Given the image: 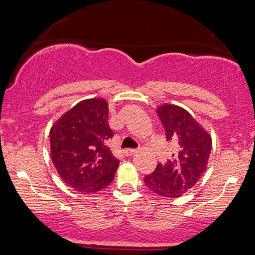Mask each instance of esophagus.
Wrapping results in <instances>:
<instances>
[{
    "instance_id": "esophagus-1",
    "label": "esophagus",
    "mask_w": 255,
    "mask_h": 255,
    "mask_svg": "<svg viewBox=\"0 0 255 255\" xmlns=\"http://www.w3.org/2000/svg\"><path fill=\"white\" fill-rule=\"evenodd\" d=\"M137 152L136 149H133V148H126L124 150V154L126 155V156H131V155H133Z\"/></svg>"
}]
</instances>
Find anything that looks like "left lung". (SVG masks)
<instances>
[{"mask_svg":"<svg viewBox=\"0 0 255 255\" xmlns=\"http://www.w3.org/2000/svg\"><path fill=\"white\" fill-rule=\"evenodd\" d=\"M157 116L165 129L166 139L174 144L171 159L144 178L150 191L165 198H176L195 185L207 169L211 152V137L187 110L163 105Z\"/></svg>","mask_w":255,"mask_h":255,"instance_id":"8db88e82","label":"left lung"}]
</instances>
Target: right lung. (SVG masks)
Returning a JSON list of instances; mask_svg holds the SVG:
<instances>
[{
    "mask_svg": "<svg viewBox=\"0 0 255 255\" xmlns=\"http://www.w3.org/2000/svg\"><path fill=\"white\" fill-rule=\"evenodd\" d=\"M103 99L82 101L50 129L51 159L67 185L83 193L100 191L115 179L119 159L108 141L114 137Z\"/></svg>",
    "mask_w": 255,
    "mask_h": 255,
    "instance_id": "add662e5",
    "label": "right lung"
}]
</instances>
